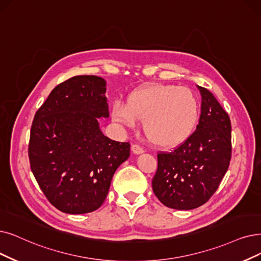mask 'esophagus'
<instances>
[{
  "instance_id": "34e87169",
  "label": "esophagus",
  "mask_w": 261,
  "mask_h": 261,
  "mask_svg": "<svg viewBox=\"0 0 261 261\" xmlns=\"http://www.w3.org/2000/svg\"><path fill=\"white\" fill-rule=\"evenodd\" d=\"M132 151L135 154H141V153H143L144 150H143L142 147H140L139 144H133L132 145Z\"/></svg>"
}]
</instances>
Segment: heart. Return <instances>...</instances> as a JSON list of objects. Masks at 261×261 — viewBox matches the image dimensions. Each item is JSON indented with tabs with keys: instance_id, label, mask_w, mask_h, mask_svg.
Returning <instances> with one entry per match:
<instances>
[{
	"instance_id": "obj_1",
	"label": "heart",
	"mask_w": 261,
	"mask_h": 261,
	"mask_svg": "<svg viewBox=\"0 0 261 261\" xmlns=\"http://www.w3.org/2000/svg\"><path fill=\"white\" fill-rule=\"evenodd\" d=\"M113 120L133 127L143 122L147 137L162 147H173L190 138L199 120V103L185 87L154 85L130 92L126 103L112 105Z\"/></svg>"
}]
</instances>
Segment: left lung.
I'll return each mask as SVG.
<instances>
[{"label":"left lung","instance_id":"left-lung-1","mask_svg":"<svg viewBox=\"0 0 261 261\" xmlns=\"http://www.w3.org/2000/svg\"><path fill=\"white\" fill-rule=\"evenodd\" d=\"M197 87L202 99L197 128L173 151L158 154L152 180L159 200L175 210H192L209 200L231 159L230 119L209 90Z\"/></svg>","mask_w":261,"mask_h":261}]
</instances>
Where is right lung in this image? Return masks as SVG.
I'll return each instance as SVG.
<instances>
[{
    "label": "right lung",
    "instance_id": "obj_1",
    "mask_svg": "<svg viewBox=\"0 0 261 261\" xmlns=\"http://www.w3.org/2000/svg\"><path fill=\"white\" fill-rule=\"evenodd\" d=\"M106 81L75 76L60 83L36 111L29 142L30 166L49 202L68 214L97 210L112 176L129 158V142L106 137Z\"/></svg>",
    "mask_w": 261,
    "mask_h": 261
}]
</instances>
